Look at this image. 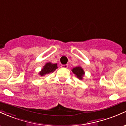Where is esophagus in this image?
Here are the masks:
<instances>
[{"mask_svg": "<svg viewBox=\"0 0 126 126\" xmlns=\"http://www.w3.org/2000/svg\"><path fill=\"white\" fill-rule=\"evenodd\" d=\"M61 67L62 68H65V69H66V68L68 67V64H62L61 65Z\"/></svg>", "mask_w": 126, "mask_h": 126, "instance_id": "esophagus-1", "label": "esophagus"}]
</instances>
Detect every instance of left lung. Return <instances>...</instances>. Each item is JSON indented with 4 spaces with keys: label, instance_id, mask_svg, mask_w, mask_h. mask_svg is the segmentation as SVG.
Wrapping results in <instances>:
<instances>
[{
    "label": "left lung",
    "instance_id": "8db88e82",
    "mask_svg": "<svg viewBox=\"0 0 126 126\" xmlns=\"http://www.w3.org/2000/svg\"><path fill=\"white\" fill-rule=\"evenodd\" d=\"M72 71L76 75L78 79H80V80L83 79V77L85 75V72L83 71V69L80 66H77V67L73 68Z\"/></svg>",
    "mask_w": 126,
    "mask_h": 126
}]
</instances>
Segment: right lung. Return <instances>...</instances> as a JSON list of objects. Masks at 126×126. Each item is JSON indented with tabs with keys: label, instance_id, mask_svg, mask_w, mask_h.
Returning a JSON list of instances; mask_svg holds the SVG:
<instances>
[{
	"label": "right lung",
	"instance_id": "obj_1",
	"mask_svg": "<svg viewBox=\"0 0 126 126\" xmlns=\"http://www.w3.org/2000/svg\"><path fill=\"white\" fill-rule=\"evenodd\" d=\"M57 68H58V67H57V63L53 64V63L49 62V63H46L43 66V68L41 69V71L39 72V75L41 76H43L45 75L48 74V73H51V72L53 73Z\"/></svg>",
	"mask_w": 126,
	"mask_h": 126
}]
</instances>
